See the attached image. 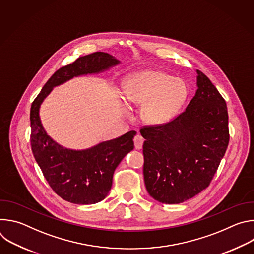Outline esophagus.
Returning <instances> with one entry per match:
<instances>
[{
	"label": "esophagus",
	"mask_w": 254,
	"mask_h": 254,
	"mask_svg": "<svg viewBox=\"0 0 254 254\" xmlns=\"http://www.w3.org/2000/svg\"><path fill=\"white\" fill-rule=\"evenodd\" d=\"M143 137L140 134H136L133 138V142H134V148L136 150H140L142 148V143H143Z\"/></svg>",
	"instance_id": "1"
}]
</instances>
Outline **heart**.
I'll list each match as a JSON object with an SVG mask.
<instances>
[{
    "mask_svg": "<svg viewBox=\"0 0 254 254\" xmlns=\"http://www.w3.org/2000/svg\"><path fill=\"white\" fill-rule=\"evenodd\" d=\"M185 82L160 70H144L131 75L124 89L126 99L142 105V120L150 125L168 123L187 96Z\"/></svg>",
    "mask_w": 254,
    "mask_h": 254,
    "instance_id": "1",
    "label": "heart"
}]
</instances>
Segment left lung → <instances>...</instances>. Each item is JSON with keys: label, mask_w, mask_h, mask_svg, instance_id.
I'll return each mask as SVG.
<instances>
[{"label": "left lung", "mask_w": 254, "mask_h": 254, "mask_svg": "<svg viewBox=\"0 0 254 254\" xmlns=\"http://www.w3.org/2000/svg\"><path fill=\"white\" fill-rule=\"evenodd\" d=\"M195 96L173 121L140 128L148 193L165 204L187 201L212 181L229 142L224 98L197 70Z\"/></svg>", "instance_id": "left-lung-1"}]
</instances>
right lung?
I'll return each mask as SVG.
<instances>
[{"label": "right lung", "instance_id": "add662e5", "mask_svg": "<svg viewBox=\"0 0 254 254\" xmlns=\"http://www.w3.org/2000/svg\"><path fill=\"white\" fill-rule=\"evenodd\" d=\"M119 63L120 60L104 52L79 57L58 69L32 102L30 140L34 158L52 190L70 203L95 204L107 196L116 168L133 150L132 138L136 131L130 130L82 151L66 149L45 131L39 117L40 105L53 87L76 76L98 73Z\"/></svg>", "mask_w": 254, "mask_h": 254}]
</instances>
